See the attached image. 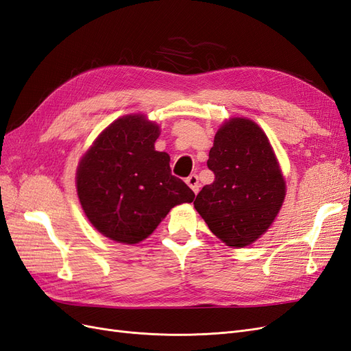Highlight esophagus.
Returning <instances> with one entry per match:
<instances>
[{"mask_svg": "<svg viewBox=\"0 0 351 351\" xmlns=\"http://www.w3.org/2000/svg\"><path fill=\"white\" fill-rule=\"evenodd\" d=\"M186 183L189 184V187L193 190L195 193H197L199 190H200V183H199V177L196 176V174H192V176H189L187 178H186Z\"/></svg>", "mask_w": 351, "mask_h": 351, "instance_id": "obj_1", "label": "esophagus"}]
</instances>
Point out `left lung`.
I'll list each match as a JSON object with an SVG mask.
<instances>
[{"instance_id": "8db88e82", "label": "left lung", "mask_w": 351, "mask_h": 351, "mask_svg": "<svg viewBox=\"0 0 351 351\" xmlns=\"http://www.w3.org/2000/svg\"><path fill=\"white\" fill-rule=\"evenodd\" d=\"M208 168L215 180L196 196V210L227 246H247L269 228L285 197L267 134L247 119L226 121L215 134Z\"/></svg>"}]
</instances>
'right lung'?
Segmentation results:
<instances>
[{
    "label": "right lung",
    "mask_w": 351,
    "mask_h": 351,
    "mask_svg": "<svg viewBox=\"0 0 351 351\" xmlns=\"http://www.w3.org/2000/svg\"><path fill=\"white\" fill-rule=\"evenodd\" d=\"M158 136L159 125L145 115H124L80 159V205L105 237L139 243L152 234L169 209L193 202L192 189L171 174L169 155L155 151Z\"/></svg>",
    "instance_id": "right-lung-1"
}]
</instances>
